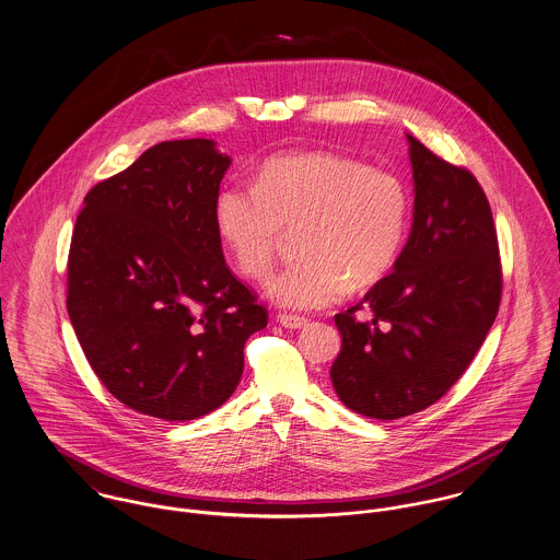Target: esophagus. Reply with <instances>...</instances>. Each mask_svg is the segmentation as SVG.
I'll list each match as a JSON object with an SVG mask.
<instances>
[{
	"label": "esophagus",
	"instance_id": "esophagus-1",
	"mask_svg": "<svg viewBox=\"0 0 560 560\" xmlns=\"http://www.w3.org/2000/svg\"><path fill=\"white\" fill-rule=\"evenodd\" d=\"M278 323L282 325V327H287V329H304L310 325V318H305V316H298V314H287V312H282V314H278Z\"/></svg>",
	"mask_w": 560,
	"mask_h": 560
}]
</instances>
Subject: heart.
<instances>
[{
  "label": "heart",
  "mask_w": 560,
  "mask_h": 560,
  "mask_svg": "<svg viewBox=\"0 0 560 560\" xmlns=\"http://www.w3.org/2000/svg\"><path fill=\"white\" fill-rule=\"evenodd\" d=\"M408 195L400 177L331 152L265 160L253 186L229 184L215 199V226L235 267L250 280L273 269L282 231H298V255L267 295L291 310L338 302L349 284H376L402 248Z\"/></svg>",
  "instance_id": "obj_1"
}]
</instances>
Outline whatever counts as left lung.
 <instances>
[{
    "mask_svg": "<svg viewBox=\"0 0 560 560\" xmlns=\"http://www.w3.org/2000/svg\"><path fill=\"white\" fill-rule=\"evenodd\" d=\"M415 213L394 271L334 316L338 398L370 419H400L441 400L490 331L503 293L499 237L475 175L408 135ZM363 304L372 322H359Z\"/></svg>",
    "mask_w": 560,
    "mask_h": 560,
    "instance_id": "8db88e82",
    "label": "left lung"
}]
</instances>
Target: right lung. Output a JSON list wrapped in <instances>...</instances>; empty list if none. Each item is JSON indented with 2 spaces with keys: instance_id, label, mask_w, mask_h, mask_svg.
<instances>
[{
  "instance_id": "right-lung-1",
  "label": "right lung",
  "mask_w": 560,
  "mask_h": 560,
  "mask_svg": "<svg viewBox=\"0 0 560 560\" xmlns=\"http://www.w3.org/2000/svg\"><path fill=\"white\" fill-rule=\"evenodd\" d=\"M231 158L164 141L102 179L77 215L68 314L102 385L128 408L188 421L224 405L267 307L224 262L215 199Z\"/></svg>"
}]
</instances>
